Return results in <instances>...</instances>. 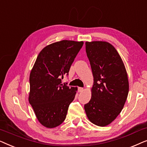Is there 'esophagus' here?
Segmentation results:
<instances>
[{"mask_svg":"<svg viewBox=\"0 0 147 147\" xmlns=\"http://www.w3.org/2000/svg\"><path fill=\"white\" fill-rule=\"evenodd\" d=\"M84 91V88H78V92H82Z\"/></svg>","mask_w":147,"mask_h":147,"instance_id":"1","label":"esophagus"}]
</instances>
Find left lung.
I'll list each match as a JSON object with an SVG mask.
<instances>
[{
  "mask_svg": "<svg viewBox=\"0 0 147 147\" xmlns=\"http://www.w3.org/2000/svg\"><path fill=\"white\" fill-rule=\"evenodd\" d=\"M86 51L94 84L84 110L92 123L106 126L116 119L126 102L129 90L127 72L117 50L108 42L86 41Z\"/></svg>",
  "mask_w": 147,
  "mask_h": 147,
  "instance_id": "8db88e82",
  "label": "left lung"
}]
</instances>
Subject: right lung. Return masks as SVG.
Masks as SVG:
<instances>
[{
    "label": "right lung",
    "mask_w": 147,
    "mask_h": 147,
    "mask_svg": "<svg viewBox=\"0 0 147 147\" xmlns=\"http://www.w3.org/2000/svg\"><path fill=\"white\" fill-rule=\"evenodd\" d=\"M83 41L63 40L49 44L38 55L29 76V102L38 121L48 128L57 127L65 119L77 87L61 84L67 75Z\"/></svg>",
    "instance_id": "right-lung-1"
}]
</instances>
